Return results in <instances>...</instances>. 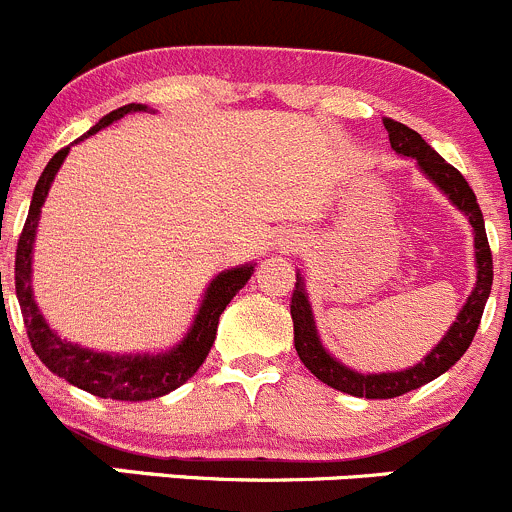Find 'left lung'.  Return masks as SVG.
I'll return each instance as SVG.
<instances>
[{"mask_svg": "<svg viewBox=\"0 0 512 512\" xmlns=\"http://www.w3.org/2000/svg\"><path fill=\"white\" fill-rule=\"evenodd\" d=\"M383 126L388 131V139L396 154L411 156L418 161V166L423 169V174L468 216L470 226L475 231V263H478V281H475L473 293L465 301L463 311L458 313L455 323L450 326V331L445 333L443 341L428 353L426 361H421L418 366L406 368V371L398 373H376V376H363V373L351 371L343 363H338L336 358L328 356L326 348L321 346L316 333V323H313L311 303H308L306 291H303V278L301 273H296V288H293L291 296V318H293V346H296L298 358L303 361V366L323 381L326 386L336 388V391L348 393V396L358 398H396L403 396L408 391H416V388L426 386V383L438 378L440 373L448 371L450 366L460 361L465 351H468L470 341L475 338V331L480 326V318H483L485 301L490 296V286H493V254H490L488 236H485V221L483 211H480L478 201H475L473 189L468 186V181L463 179L455 166H450L438 151H433L426 144L418 131L408 129L406 124L393 119H383Z\"/></svg>", "mask_w": 512, "mask_h": 512, "instance_id": "obj_1", "label": "left lung"}]
</instances>
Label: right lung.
Masks as SVG:
<instances>
[{"label": "right lung", "instance_id": "obj_1", "mask_svg": "<svg viewBox=\"0 0 512 512\" xmlns=\"http://www.w3.org/2000/svg\"><path fill=\"white\" fill-rule=\"evenodd\" d=\"M129 111H146L144 104H126L106 114L99 119L89 134H96L99 129L109 126L111 121L121 119ZM69 146L59 149L57 154L49 159L47 169L39 176L37 186H34L32 206H29V216L24 221L22 236L17 244V256H14V286H17L19 306H22L24 328H27L29 343H32L34 353L39 361L57 373L59 378L69 381L72 386L82 388L99 398H111V401H151L171 393L174 388L184 386L201 363L209 356L211 346H214L216 328H219V316L224 308L229 306L231 298L246 286V281L254 273V266H239L231 271L219 273L211 281L209 291H206L204 303H201L199 313L194 318V326L186 333L184 341L169 353H156V356H109V353H94L89 348H79L74 343L62 341L47 321L39 313L37 303H34L32 286V246L34 234H37L39 214H42V204L49 194L54 176H57L59 166L67 159Z\"/></svg>", "mask_w": 512, "mask_h": 512}]
</instances>
